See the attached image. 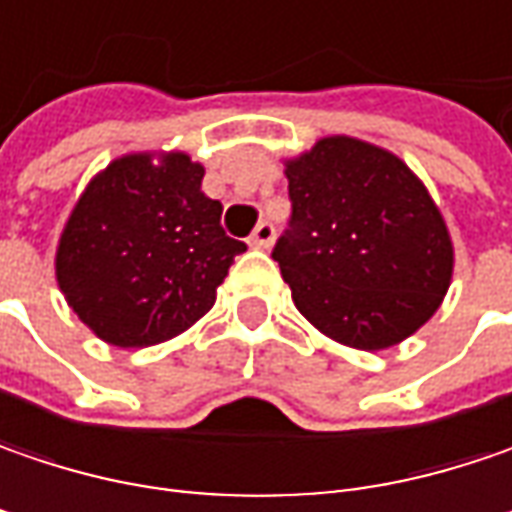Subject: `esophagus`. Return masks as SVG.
Returning a JSON list of instances; mask_svg holds the SVG:
<instances>
[{
    "instance_id": "obj_1",
    "label": "esophagus",
    "mask_w": 512,
    "mask_h": 512,
    "mask_svg": "<svg viewBox=\"0 0 512 512\" xmlns=\"http://www.w3.org/2000/svg\"><path fill=\"white\" fill-rule=\"evenodd\" d=\"M272 240H275V226H272V223H257V228L252 231V237H249V246H255V249H269Z\"/></svg>"
}]
</instances>
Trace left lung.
Returning a JSON list of instances; mask_svg holds the SVG:
<instances>
[{"instance_id": "obj_1", "label": "left lung", "mask_w": 512, "mask_h": 512, "mask_svg": "<svg viewBox=\"0 0 512 512\" xmlns=\"http://www.w3.org/2000/svg\"><path fill=\"white\" fill-rule=\"evenodd\" d=\"M292 217L272 257L298 313L356 350L400 345L435 316L455 249L443 214L394 153L350 136L286 159Z\"/></svg>"}]
</instances>
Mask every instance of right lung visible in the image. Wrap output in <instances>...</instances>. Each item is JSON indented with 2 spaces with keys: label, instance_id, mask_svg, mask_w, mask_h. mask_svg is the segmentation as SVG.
Instances as JSON below:
<instances>
[{
  "label": "right lung",
  "instance_id": "obj_1",
  "mask_svg": "<svg viewBox=\"0 0 512 512\" xmlns=\"http://www.w3.org/2000/svg\"><path fill=\"white\" fill-rule=\"evenodd\" d=\"M188 153H130L86 185L60 234L54 272L77 318L109 345L150 347L217 301L246 243L220 226Z\"/></svg>",
  "mask_w": 512,
  "mask_h": 512
}]
</instances>
